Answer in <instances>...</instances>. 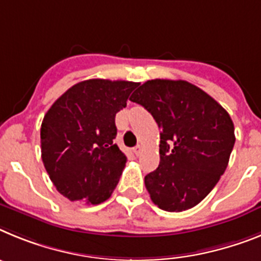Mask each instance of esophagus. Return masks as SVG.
<instances>
[{"label":"esophagus","instance_id":"34e87169","mask_svg":"<svg viewBox=\"0 0 261 261\" xmlns=\"http://www.w3.org/2000/svg\"><path fill=\"white\" fill-rule=\"evenodd\" d=\"M142 151H143V146H142V144H138V146L134 148V153L137 156H139L140 153H142Z\"/></svg>","mask_w":261,"mask_h":261}]
</instances>
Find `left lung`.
I'll list each match as a JSON object with an SVG mask.
<instances>
[{
	"label": "left lung",
	"mask_w": 261,
	"mask_h": 261,
	"mask_svg": "<svg viewBox=\"0 0 261 261\" xmlns=\"http://www.w3.org/2000/svg\"><path fill=\"white\" fill-rule=\"evenodd\" d=\"M130 101L151 113L160 133V163L144 177L152 202L165 212L198 205L227 168L234 123L213 97L184 80H149Z\"/></svg>",
	"instance_id": "8db88e82"
}]
</instances>
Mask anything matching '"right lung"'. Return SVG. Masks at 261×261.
Listing matches in <instances>:
<instances>
[{
	"label": "right lung",
	"instance_id": "right-lung-1",
	"mask_svg": "<svg viewBox=\"0 0 261 261\" xmlns=\"http://www.w3.org/2000/svg\"><path fill=\"white\" fill-rule=\"evenodd\" d=\"M139 84L92 79L56 99L40 127L42 160L58 192L98 205L112 196L126 164L114 143L115 114Z\"/></svg>",
	"mask_w": 261,
	"mask_h": 261
}]
</instances>
